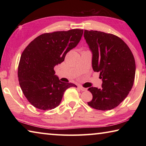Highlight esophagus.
I'll return each mask as SVG.
<instances>
[{
	"mask_svg": "<svg viewBox=\"0 0 146 146\" xmlns=\"http://www.w3.org/2000/svg\"><path fill=\"white\" fill-rule=\"evenodd\" d=\"M78 88H79V89H80V90L81 91H84L87 90V89L85 88H84V87H82V86H78Z\"/></svg>",
	"mask_w": 146,
	"mask_h": 146,
	"instance_id": "34e87169",
	"label": "esophagus"
}]
</instances>
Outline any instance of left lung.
<instances>
[{
  "label": "left lung",
  "instance_id": "1",
  "mask_svg": "<svg viewBox=\"0 0 146 146\" xmlns=\"http://www.w3.org/2000/svg\"><path fill=\"white\" fill-rule=\"evenodd\" d=\"M84 38L92 51V67L100 72L102 88L91 87L93 98L88 104L98 110L115 108L126 98L134 83L136 65L129 47L118 36L84 29Z\"/></svg>",
  "mask_w": 146,
  "mask_h": 146
}]
</instances>
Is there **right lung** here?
<instances>
[{"label":"right lung","instance_id":"right-lung-1","mask_svg":"<svg viewBox=\"0 0 146 146\" xmlns=\"http://www.w3.org/2000/svg\"><path fill=\"white\" fill-rule=\"evenodd\" d=\"M83 29L42 34L32 40L22 53L18 67L19 84L29 102L40 110L57 107L65 91L73 83L62 82L55 75L54 67L80 40Z\"/></svg>","mask_w":146,"mask_h":146}]
</instances>
